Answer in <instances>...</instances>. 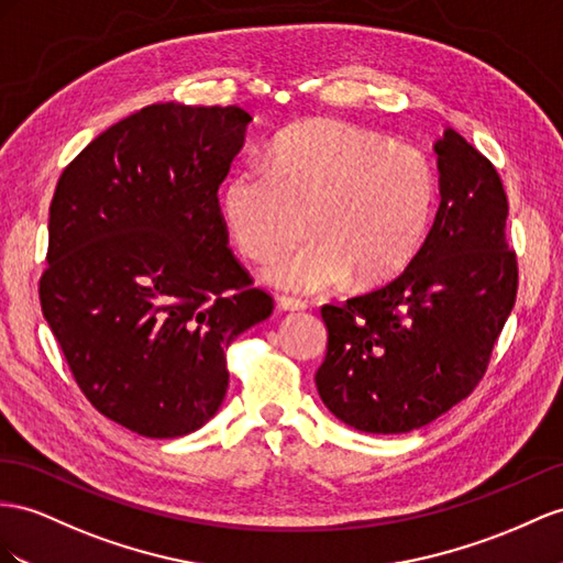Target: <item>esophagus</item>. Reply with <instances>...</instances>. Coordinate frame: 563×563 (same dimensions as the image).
<instances>
[{
  "label": "esophagus",
  "instance_id": "34e87169",
  "mask_svg": "<svg viewBox=\"0 0 563 563\" xmlns=\"http://www.w3.org/2000/svg\"><path fill=\"white\" fill-rule=\"evenodd\" d=\"M278 309L280 311H305L307 305L301 299H295V297H278Z\"/></svg>",
  "mask_w": 563,
  "mask_h": 563
}]
</instances>
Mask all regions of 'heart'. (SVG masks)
<instances>
[{
	"label": "heart",
	"instance_id": "heart-1",
	"mask_svg": "<svg viewBox=\"0 0 563 563\" xmlns=\"http://www.w3.org/2000/svg\"><path fill=\"white\" fill-rule=\"evenodd\" d=\"M438 205V173L409 144L347 121H311L271 142L266 164L228 173L221 209L238 247L290 292L380 285L419 254Z\"/></svg>",
	"mask_w": 563,
	"mask_h": 563
}]
</instances>
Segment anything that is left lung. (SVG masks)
<instances>
[{"mask_svg": "<svg viewBox=\"0 0 563 563\" xmlns=\"http://www.w3.org/2000/svg\"><path fill=\"white\" fill-rule=\"evenodd\" d=\"M440 207L419 254L378 290L325 305L316 387L362 432L423 428L485 376L518 290L499 173L456 131L435 142Z\"/></svg>", "mask_w": 563, "mask_h": 563, "instance_id": "left-lung-1", "label": "left lung"}]
</instances>
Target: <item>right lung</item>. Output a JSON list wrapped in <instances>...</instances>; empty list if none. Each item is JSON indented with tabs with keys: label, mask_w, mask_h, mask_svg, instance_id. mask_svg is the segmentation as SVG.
I'll return each instance as SVG.
<instances>
[{
	"label": "right lung",
	"mask_w": 563,
	"mask_h": 563,
	"mask_svg": "<svg viewBox=\"0 0 563 563\" xmlns=\"http://www.w3.org/2000/svg\"><path fill=\"white\" fill-rule=\"evenodd\" d=\"M250 121L240 107H144L56 183L42 313L90 405L137 435L205 426L230 342L273 311L228 250L216 195Z\"/></svg>",
	"instance_id": "obj_1"
}]
</instances>
